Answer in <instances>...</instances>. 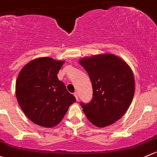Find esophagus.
<instances>
[{
  "mask_svg": "<svg viewBox=\"0 0 157 157\" xmlns=\"http://www.w3.org/2000/svg\"><path fill=\"white\" fill-rule=\"evenodd\" d=\"M74 96H75L76 99L78 101V92H74Z\"/></svg>",
  "mask_w": 157,
  "mask_h": 157,
  "instance_id": "34e87169",
  "label": "esophagus"
}]
</instances>
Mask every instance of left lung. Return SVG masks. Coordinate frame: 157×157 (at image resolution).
<instances>
[{
    "instance_id": "8db88e82",
    "label": "left lung",
    "mask_w": 157,
    "mask_h": 157,
    "mask_svg": "<svg viewBox=\"0 0 157 157\" xmlns=\"http://www.w3.org/2000/svg\"><path fill=\"white\" fill-rule=\"evenodd\" d=\"M80 64L92 82L90 102H80L87 119L97 127L114 123L128 110L135 93V79L125 61L113 54L83 58Z\"/></svg>"
}]
</instances>
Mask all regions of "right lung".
<instances>
[{
    "instance_id": "add662e5",
    "label": "right lung",
    "mask_w": 157,
    "mask_h": 157,
    "mask_svg": "<svg viewBox=\"0 0 157 157\" xmlns=\"http://www.w3.org/2000/svg\"><path fill=\"white\" fill-rule=\"evenodd\" d=\"M64 61L49 57L35 59L22 67L16 83L18 103L33 123L50 128L59 124L76 101L58 72Z\"/></svg>"
}]
</instances>
